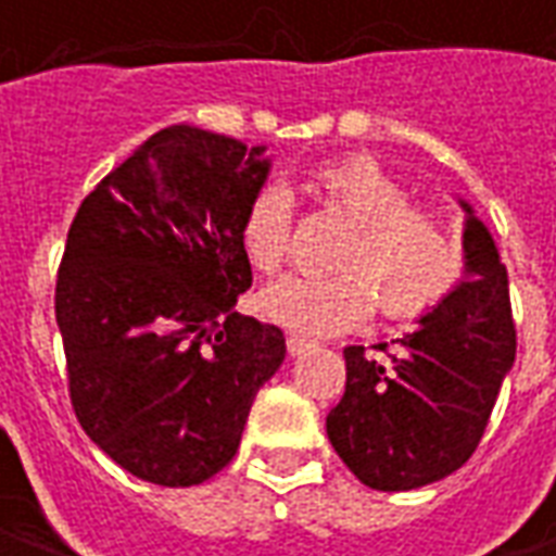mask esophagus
Wrapping results in <instances>:
<instances>
[{"label": "esophagus", "mask_w": 556, "mask_h": 556, "mask_svg": "<svg viewBox=\"0 0 556 556\" xmlns=\"http://www.w3.org/2000/svg\"><path fill=\"white\" fill-rule=\"evenodd\" d=\"M313 345H315L313 339L298 337V333H289V339H286V349H289L291 357H298V354H303V351H309Z\"/></svg>", "instance_id": "esophagus-1"}]
</instances>
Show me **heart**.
I'll return each instance as SVG.
<instances>
[{
	"label": "heart",
	"instance_id": "obj_1",
	"mask_svg": "<svg viewBox=\"0 0 556 556\" xmlns=\"http://www.w3.org/2000/svg\"><path fill=\"white\" fill-rule=\"evenodd\" d=\"M321 202L354 223L333 258L339 274L286 277L262 294V313L298 333H345L372 309L384 321L419 318L455 289L465 255L438 207L410 202L408 184L369 154L333 160L313 172ZM294 202L270 184L247 205L241 243L258 274H277L291 253Z\"/></svg>",
	"mask_w": 556,
	"mask_h": 556
}]
</instances>
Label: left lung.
Here are the masks:
<instances>
[{"mask_svg":"<svg viewBox=\"0 0 556 556\" xmlns=\"http://www.w3.org/2000/svg\"><path fill=\"white\" fill-rule=\"evenodd\" d=\"M465 205V202H462ZM467 282L414 333L345 349V393L327 438L363 485L410 491L450 477L477 453L515 361L509 277L489 229L465 205Z\"/></svg>","mask_w":556,"mask_h":556,"instance_id":"left-lung-1","label":"left lung"}]
</instances>
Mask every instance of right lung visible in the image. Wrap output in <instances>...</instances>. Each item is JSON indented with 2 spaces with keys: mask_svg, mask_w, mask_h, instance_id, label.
I'll return each mask as SVG.
<instances>
[{
  "mask_svg": "<svg viewBox=\"0 0 556 556\" xmlns=\"http://www.w3.org/2000/svg\"><path fill=\"white\" fill-rule=\"evenodd\" d=\"M262 151L163 127L67 229L55 321L71 405L115 465L154 485H199L229 465L286 357L277 325L235 313L253 286L241 219L267 178Z\"/></svg>",
  "mask_w": 556,
  "mask_h": 556,
  "instance_id": "1",
  "label": "right lung"
}]
</instances>
